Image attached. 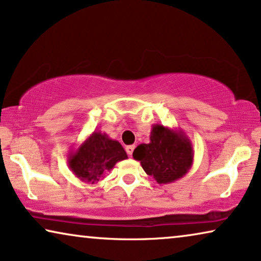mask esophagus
Listing matches in <instances>:
<instances>
[{"label": "esophagus", "mask_w": 261, "mask_h": 261, "mask_svg": "<svg viewBox=\"0 0 261 261\" xmlns=\"http://www.w3.org/2000/svg\"><path fill=\"white\" fill-rule=\"evenodd\" d=\"M134 148H135V146H134V145H129V146H127V147H126V152L128 153V155H130V156H132V154H133Z\"/></svg>", "instance_id": "obj_1"}]
</instances>
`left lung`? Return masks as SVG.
<instances>
[{
	"mask_svg": "<svg viewBox=\"0 0 261 261\" xmlns=\"http://www.w3.org/2000/svg\"><path fill=\"white\" fill-rule=\"evenodd\" d=\"M133 158L140 162L145 172L156 183L169 184L183 178L191 169L194 148L183 130L155 123L152 126L149 142L139 145Z\"/></svg>",
	"mask_w": 261,
	"mask_h": 261,
	"instance_id": "obj_1",
	"label": "left lung"
}]
</instances>
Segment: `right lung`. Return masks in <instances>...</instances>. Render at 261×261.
Instances as JSON below:
<instances>
[{
	"label": "right lung",
	"mask_w": 261,
	"mask_h": 261,
	"mask_svg": "<svg viewBox=\"0 0 261 261\" xmlns=\"http://www.w3.org/2000/svg\"><path fill=\"white\" fill-rule=\"evenodd\" d=\"M127 158V153L119 141L98 130L89 135L78 148L70 151L67 164L78 179L95 184L116 163Z\"/></svg>",
	"instance_id": "right-lung-1"
}]
</instances>
